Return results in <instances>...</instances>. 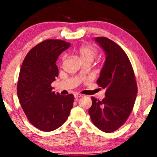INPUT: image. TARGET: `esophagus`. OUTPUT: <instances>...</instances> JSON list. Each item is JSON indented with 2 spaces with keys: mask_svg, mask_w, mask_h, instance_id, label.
<instances>
[{
  "mask_svg": "<svg viewBox=\"0 0 157 157\" xmlns=\"http://www.w3.org/2000/svg\"><path fill=\"white\" fill-rule=\"evenodd\" d=\"M74 97H75L76 99H78V98H79V97H81L83 96V95H81V94H74Z\"/></svg>",
  "mask_w": 157,
  "mask_h": 157,
  "instance_id": "obj_1",
  "label": "esophagus"
}]
</instances>
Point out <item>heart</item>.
<instances>
[{
  "label": "heart",
  "mask_w": 157,
  "mask_h": 157,
  "mask_svg": "<svg viewBox=\"0 0 157 157\" xmlns=\"http://www.w3.org/2000/svg\"><path fill=\"white\" fill-rule=\"evenodd\" d=\"M97 53L98 52L97 49L95 47L90 45L82 46L79 48L78 51V53L80 56L81 61L90 60L92 62L97 56Z\"/></svg>",
  "instance_id": "1"
}]
</instances>
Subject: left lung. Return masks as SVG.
Returning <instances> with one entry per match:
<instances>
[{"label": "left lung", "instance_id": "1", "mask_svg": "<svg viewBox=\"0 0 157 157\" xmlns=\"http://www.w3.org/2000/svg\"><path fill=\"white\" fill-rule=\"evenodd\" d=\"M94 39L106 56L97 80V85L105 90V97L100 101L92 97L88 113L98 128L109 133L123 125L129 117L136 101L137 86L131 63L123 49L106 37Z\"/></svg>", "mask_w": 157, "mask_h": 157}]
</instances>
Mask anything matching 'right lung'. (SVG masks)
<instances>
[{"mask_svg":"<svg viewBox=\"0 0 157 157\" xmlns=\"http://www.w3.org/2000/svg\"><path fill=\"white\" fill-rule=\"evenodd\" d=\"M71 46L59 39H48L33 48L22 63L17 94L21 108L32 124L44 132L54 130L69 116L74 95L52 92V82L59 76L56 62Z\"/></svg>","mask_w":157,"mask_h":157,"instance_id":"1","label":"right lung"}]
</instances>
